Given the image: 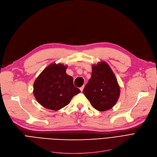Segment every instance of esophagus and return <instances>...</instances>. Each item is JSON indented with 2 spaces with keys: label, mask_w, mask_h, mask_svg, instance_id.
I'll return each instance as SVG.
<instances>
[{
  "label": "esophagus",
  "mask_w": 157,
  "mask_h": 157,
  "mask_svg": "<svg viewBox=\"0 0 157 157\" xmlns=\"http://www.w3.org/2000/svg\"><path fill=\"white\" fill-rule=\"evenodd\" d=\"M84 87H85V86H81V87H80V90H81V92H83V88H84Z\"/></svg>",
  "instance_id": "1"
}]
</instances>
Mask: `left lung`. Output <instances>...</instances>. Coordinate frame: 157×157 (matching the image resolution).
Masks as SVG:
<instances>
[{"label":"left lung","instance_id":"8db88e82","mask_svg":"<svg viewBox=\"0 0 157 157\" xmlns=\"http://www.w3.org/2000/svg\"><path fill=\"white\" fill-rule=\"evenodd\" d=\"M95 109L105 111L117 102L120 86L109 65L101 62L92 65V76L83 91Z\"/></svg>","mask_w":157,"mask_h":157}]
</instances>
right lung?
Returning a JSON list of instances; mask_svg holds the SVG:
<instances>
[{
  "label": "right lung",
  "instance_id": "right-lung-1",
  "mask_svg": "<svg viewBox=\"0 0 157 157\" xmlns=\"http://www.w3.org/2000/svg\"><path fill=\"white\" fill-rule=\"evenodd\" d=\"M67 66L53 63L41 72L34 83V97L45 108L58 111L66 106L80 93L74 86L73 78L66 74Z\"/></svg>",
  "mask_w": 157,
  "mask_h": 157
}]
</instances>
